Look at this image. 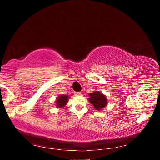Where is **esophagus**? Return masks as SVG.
I'll use <instances>...</instances> for the list:
<instances>
[{"mask_svg":"<svg viewBox=\"0 0 160 160\" xmlns=\"http://www.w3.org/2000/svg\"><path fill=\"white\" fill-rule=\"evenodd\" d=\"M74 94H75L76 95H82V92H74Z\"/></svg>","mask_w":160,"mask_h":160,"instance_id":"1","label":"esophagus"}]
</instances>
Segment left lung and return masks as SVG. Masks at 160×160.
<instances>
[{
    "label": "left lung",
    "mask_w": 160,
    "mask_h": 160,
    "mask_svg": "<svg viewBox=\"0 0 160 160\" xmlns=\"http://www.w3.org/2000/svg\"><path fill=\"white\" fill-rule=\"evenodd\" d=\"M89 98H88L89 102L93 105L96 110H100L103 108L107 105V98L103 94L100 92L95 91L92 93L89 94Z\"/></svg>",
    "instance_id": "obj_1"
}]
</instances>
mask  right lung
Wrapping results in <instances>:
<instances>
[{"label": "right lung", "instance_id": "1", "mask_svg": "<svg viewBox=\"0 0 160 160\" xmlns=\"http://www.w3.org/2000/svg\"><path fill=\"white\" fill-rule=\"evenodd\" d=\"M68 96L65 95H60L59 97L57 98L56 104L58 108H62L64 107L68 102Z\"/></svg>", "mask_w": 160, "mask_h": 160}]
</instances>
